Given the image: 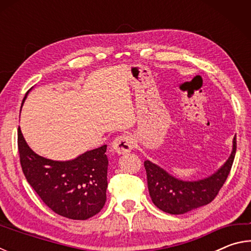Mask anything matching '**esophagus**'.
Returning a JSON list of instances; mask_svg holds the SVG:
<instances>
[{"mask_svg":"<svg viewBox=\"0 0 251 251\" xmlns=\"http://www.w3.org/2000/svg\"><path fill=\"white\" fill-rule=\"evenodd\" d=\"M134 147V138L129 135H121L114 139L112 145H110V150L116 154H126V152L130 151Z\"/></svg>","mask_w":251,"mask_h":251,"instance_id":"obj_1","label":"esophagus"}]
</instances>
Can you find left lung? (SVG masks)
Returning a JSON list of instances; mask_svg holds the SVG:
<instances>
[{
    "instance_id": "left-lung-1",
    "label": "left lung",
    "mask_w": 251,
    "mask_h": 251,
    "mask_svg": "<svg viewBox=\"0 0 251 251\" xmlns=\"http://www.w3.org/2000/svg\"><path fill=\"white\" fill-rule=\"evenodd\" d=\"M236 135L228 159L210 176L198 180H181L174 177L151 160L144 161L147 174L150 196L160 210L172 215H181L208 205L217 196L230 173L236 154Z\"/></svg>"
}]
</instances>
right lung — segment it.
I'll use <instances>...</instances> for the list:
<instances>
[{"mask_svg": "<svg viewBox=\"0 0 251 251\" xmlns=\"http://www.w3.org/2000/svg\"><path fill=\"white\" fill-rule=\"evenodd\" d=\"M18 145L25 178L54 212L70 219L85 220L99 214L104 207L107 189L108 159L105 154L107 145L85 151L71 160H52L31 150L20 127Z\"/></svg>", "mask_w": 251, "mask_h": 251, "instance_id": "right-lung-1", "label": "right lung"}]
</instances>
